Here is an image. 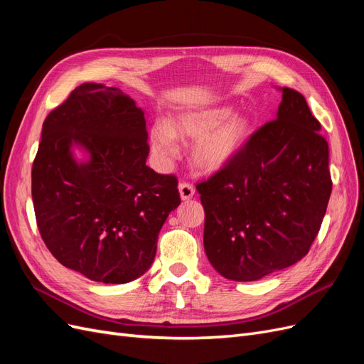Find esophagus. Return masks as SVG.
I'll list each match as a JSON object with an SVG mask.
<instances>
[{
	"label": "esophagus",
	"mask_w": 364,
	"mask_h": 364,
	"mask_svg": "<svg viewBox=\"0 0 364 364\" xmlns=\"http://www.w3.org/2000/svg\"><path fill=\"white\" fill-rule=\"evenodd\" d=\"M179 194L182 200H190L194 196V186L188 182H181L179 183Z\"/></svg>",
	"instance_id": "1"
}]
</instances>
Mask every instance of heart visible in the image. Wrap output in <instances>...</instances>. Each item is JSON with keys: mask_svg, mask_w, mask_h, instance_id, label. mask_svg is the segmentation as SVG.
<instances>
[{"mask_svg": "<svg viewBox=\"0 0 364 364\" xmlns=\"http://www.w3.org/2000/svg\"><path fill=\"white\" fill-rule=\"evenodd\" d=\"M253 132L249 114L234 111L229 106H213L199 111L174 115L167 123L150 129L153 151L162 159L178 153L176 138L196 139L191 147V161L200 171L223 168L243 150Z\"/></svg>", "mask_w": 364, "mask_h": 364, "instance_id": "b5f03b06", "label": "heart"}]
</instances>
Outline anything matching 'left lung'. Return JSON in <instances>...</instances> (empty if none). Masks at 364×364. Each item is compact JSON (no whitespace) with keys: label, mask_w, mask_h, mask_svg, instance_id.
Listing matches in <instances>:
<instances>
[{"label":"left lung","mask_w":364,"mask_h":364,"mask_svg":"<svg viewBox=\"0 0 364 364\" xmlns=\"http://www.w3.org/2000/svg\"><path fill=\"white\" fill-rule=\"evenodd\" d=\"M277 119L197 185L203 246L226 279L249 282L302 259L321 229L329 196L328 142L301 92L278 87Z\"/></svg>","instance_id":"obj_1"}]
</instances>
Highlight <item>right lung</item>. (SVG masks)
<instances>
[{
  "label": "right lung",
  "instance_id": "obj_1",
  "mask_svg": "<svg viewBox=\"0 0 364 364\" xmlns=\"http://www.w3.org/2000/svg\"><path fill=\"white\" fill-rule=\"evenodd\" d=\"M147 139L144 111L102 83L77 86L43 121L31 197L41 237L62 266L105 284L150 269L181 196L174 176L146 165Z\"/></svg>",
  "mask_w": 364,
  "mask_h": 364
}]
</instances>
